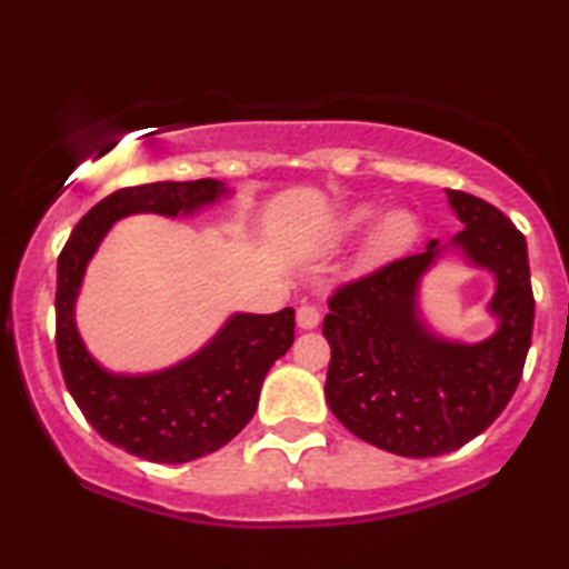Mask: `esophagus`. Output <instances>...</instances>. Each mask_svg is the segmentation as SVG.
Listing matches in <instances>:
<instances>
[{
    "label": "esophagus",
    "instance_id": "obj_1",
    "mask_svg": "<svg viewBox=\"0 0 569 569\" xmlns=\"http://www.w3.org/2000/svg\"><path fill=\"white\" fill-rule=\"evenodd\" d=\"M318 323H320V312L315 310V307H299L297 326L302 328V331H312V328H318Z\"/></svg>",
    "mask_w": 569,
    "mask_h": 569
}]
</instances>
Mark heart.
I'll return each mask as SVG.
<instances>
[{"instance_id": "1", "label": "heart", "mask_w": 569, "mask_h": 569, "mask_svg": "<svg viewBox=\"0 0 569 569\" xmlns=\"http://www.w3.org/2000/svg\"><path fill=\"white\" fill-rule=\"evenodd\" d=\"M376 214L373 203H358L350 211H345L341 219H337L331 232L326 236L323 241V251H333L339 249L341 243L350 241L352 236L366 228ZM416 238H419V219H416L413 211L408 209H389L385 214L379 217V222L373 224L371 236L366 238L362 243V251L355 259V276H362V272H371L376 267L392 262L400 254L413 246Z\"/></svg>"}]
</instances>
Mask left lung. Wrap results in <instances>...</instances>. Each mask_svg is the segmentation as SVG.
Masks as SVG:
<instances>
[{"label": "left lung", "instance_id": "left-lung-1", "mask_svg": "<svg viewBox=\"0 0 569 569\" xmlns=\"http://www.w3.org/2000/svg\"><path fill=\"white\" fill-rule=\"evenodd\" d=\"M461 232L345 286L328 302L326 400L360 440L406 458L458 450L501 416L532 337L525 236L482 198L445 190ZM448 253L493 278L497 328L480 342L445 338L420 305L422 278Z\"/></svg>", "mask_w": 569, "mask_h": 569}]
</instances>
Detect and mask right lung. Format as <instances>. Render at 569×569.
Instances as JSON below:
<instances>
[{
  "label": "right lung",
  "mask_w": 569,
  "mask_h": 569,
  "mask_svg": "<svg viewBox=\"0 0 569 569\" xmlns=\"http://www.w3.org/2000/svg\"><path fill=\"white\" fill-rule=\"evenodd\" d=\"M236 188L219 180L150 182L121 188L94 203L58 259V360L84 419L102 440L153 463H184L228 445L254 416L272 362L293 345V310L232 312L207 345L167 368L111 371L89 352L77 326L87 267L119 219L198 217Z\"/></svg>",
  "instance_id": "add662e5"
}]
</instances>
